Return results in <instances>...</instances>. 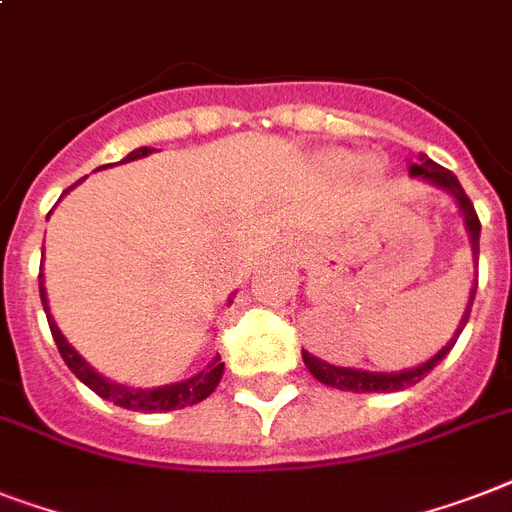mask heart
<instances>
[{"label":"heart","instance_id":"b5f03b06","mask_svg":"<svg viewBox=\"0 0 512 512\" xmlns=\"http://www.w3.org/2000/svg\"><path fill=\"white\" fill-rule=\"evenodd\" d=\"M328 165L334 170H339V173H350V170H355L357 165H360V160H357L355 155H350V152H334V155H328ZM365 173H368V176H376V162H365Z\"/></svg>","mask_w":512,"mask_h":512}]
</instances>
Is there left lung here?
Returning a JSON list of instances; mask_svg holds the SVG:
<instances>
[{
	"instance_id": "8db88e82",
	"label": "left lung",
	"mask_w": 512,
	"mask_h": 512,
	"mask_svg": "<svg viewBox=\"0 0 512 512\" xmlns=\"http://www.w3.org/2000/svg\"><path fill=\"white\" fill-rule=\"evenodd\" d=\"M410 176L413 178H423V181H429V184L439 186V189H444L447 194H452L455 197V202H458L460 213H463L465 218V231H468V236H471V252H473V263L479 265V236H481V223H479V215H476V210H473V202L468 199V194L463 191V186H460V181L455 178V173H450L447 168H442V165H436L434 160H429L426 155L418 157V162H413L410 165ZM479 284V281H476ZM473 297H476V286L471 289V299H468V307H465L463 318H460L458 323V331H455V336H452L450 342L444 344L442 350L436 352L431 360H426V363L415 365V368H407V371H400V373H373V371H360V368H339V365H331V363H323V360H318L315 355H310V352L302 350V360H305L307 371L313 373L321 384L326 386H334V389H342V392H400V389H407V386L418 384L426 373L434 368V365H439V360H444L447 357V352L455 347V342H458L460 331L465 328V323H468V315H471V305H473Z\"/></svg>"
}]
</instances>
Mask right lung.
Instances as JSON below:
<instances>
[{"mask_svg": "<svg viewBox=\"0 0 512 512\" xmlns=\"http://www.w3.org/2000/svg\"><path fill=\"white\" fill-rule=\"evenodd\" d=\"M155 149L152 147H139L134 149L126 160L120 162H131L139 160V157L152 155ZM107 168V165H102ZM39 292H41V305H44V313H47L49 321V331L54 336V344H57V350H60L62 360L68 365L70 371L76 373V378H81L83 384L89 386L91 392H97L102 400H110L112 405L126 407V410H136V413H162V410H181V407L197 405L205 397L215 392V386L220 384V376H223V363H220V357L215 355V360L207 365L205 371H199L197 376L186 378V381H178V384H165V386H155V389H134V386H123L115 384L110 378L99 376L94 368H91L81 355H78L73 347L68 344V339L62 336V331L54 323L52 313H49L47 305V289H44V273H39Z\"/></svg>", "mask_w": 512, "mask_h": 512, "instance_id": "obj_1", "label": "right lung"}]
</instances>
